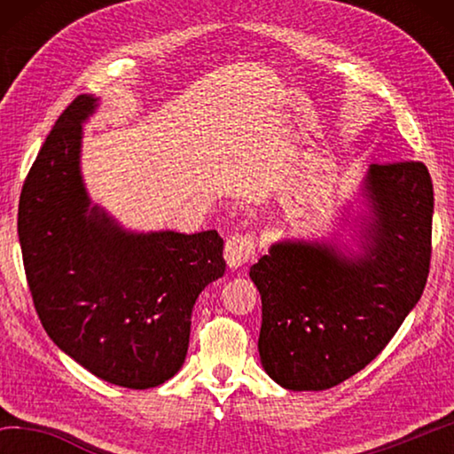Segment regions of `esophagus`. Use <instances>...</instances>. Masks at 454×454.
Instances as JSON below:
<instances>
[{"mask_svg": "<svg viewBox=\"0 0 454 454\" xmlns=\"http://www.w3.org/2000/svg\"><path fill=\"white\" fill-rule=\"evenodd\" d=\"M254 256V236L252 234H234L226 240L224 258L230 268H240Z\"/></svg>", "mask_w": 454, "mask_h": 454, "instance_id": "34e87169", "label": "esophagus"}]
</instances>
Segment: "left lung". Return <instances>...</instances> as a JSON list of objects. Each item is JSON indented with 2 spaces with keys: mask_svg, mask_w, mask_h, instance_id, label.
<instances>
[{
  "mask_svg": "<svg viewBox=\"0 0 454 454\" xmlns=\"http://www.w3.org/2000/svg\"><path fill=\"white\" fill-rule=\"evenodd\" d=\"M356 250L334 240L274 242L250 268L262 298L258 352L288 390H326L374 360L420 301L433 236L422 162L371 164Z\"/></svg>",
  "mask_w": 454,
  "mask_h": 454,
  "instance_id": "obj_1",
  "label": "left lung"
}]
</instances>
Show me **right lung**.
<instances>
[{
    "instance_id": "right-lung-1",
    "label": "right lung",
    "mask_w": 454,
    "mask_h": 454,
    "mask_svg": "<svg viewBox=\"0 0 454 454\" xmlns=\"http://www.w3.org/2000/svg\"><path fill=\"white\" fill-rule=\"evenodd\" d=\"M99 99L78 96L45 137L20 196L29 290L58 348L106 382L144 390L180 371L192 309L224 276L216 230L132 232L83 184L82 124Z\"/></svg>"
}]
</instances>
